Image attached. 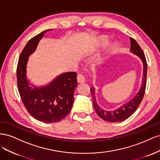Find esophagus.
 <instances>
[{
    "instance_id": "34e87169",
    "label": "esophagus",
    "mask_w": 160,
    "mask_h": 160,
    "mask_svg": "<svg viewBox=\"0 0 160 160\" xmlns=\"http://www.w3.org/2000/svg\"><path fill=\"white\" fill-rule=\"evenodd\" d=\"M77 81H78V83H84V82L85 81V77L82 74H79L78 75H77Z\"/></svg>"
}]
</instances>
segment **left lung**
<instances>
[{"mask_svg":"<svg viewBox=\"0 0 160 160\" xmlns=\"http://www.w3.org/2000/svg\"><path fill=\"white\" fill-rule=\"evenodd\" d=\"M131 41V51L133 54L139 57L142 61L143 65V77L142 78V84L139 91L134 98L131 99L127 103L123 104L120 108L113 111H106L101 108L97 103L95 99V91L94 88H91V92L93 99V104L96 113L99 117L105 121L109 122H121L127 119L132 115L138 108L139 104L141 103L145 94L146 88V80H147V69L148 64L146 57L142 48L140 47L138 43L133 38L130 37Z\"/></svg>","mask_w":160,"mask_h":160,"instance_id":"obj_1","label":"left lung"}]
</instances>
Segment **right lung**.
I'll use <instances>...</instances> for the list:
<instances>
[{
    "instance_id": "obj_1",
    "label": "right lung",
    "mask_w": 160,
    "mask_h": 160,
    "mask_svg": "<svg viewBox=\"0 0 160 160\" xmlns=\"http://www.w3.org/2000/svg\"><path fill=\"white\" fill-rule=\"evenodd\" d=\"M50 30L41 32L28 41L19 57L17 69L18 89L24 105L34 118L47 123L60 122L70 113L77 86L75 72L62 73L41 88L29 85L26 73L28 57L35 51L44 34Z\"/></svg>"
}]
</instances>
